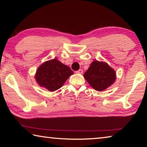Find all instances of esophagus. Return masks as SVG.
Returning <instances> with one entry per match:
<instances>
[{"label":"esophagus","mask_w":147,"mask_h":147,"mask_svg":"<svg viewBox=\"0 0 147 147\" xmlns=\"http://www.w3.org/2000/svg\"><path fill=\"white\" fill-rule=\"evenodd\" d=\"M76 73H77V74H82L83 73V70H82V69H79L78 71H76Z\"/></svg>","instance_id":"obj_1"}]
</instances>
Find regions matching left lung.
<instances>
[{
	"instance_id": "obj_1",
	"label": "left lung",
	"mask_w": 147,
	"mask_h": 147,
	"mask_svg": "<svg viewBox=\"0 0 147 147\" xmlns=\"http://www.w3.org/2000/svg\"><path fill=\"white\" fill-rule=\"evenodd\" d=\"M84 76L92 88L102 91L115 82L116 73L106 62L95 60L92 62Z\"/></svg>"
}]
</instances>
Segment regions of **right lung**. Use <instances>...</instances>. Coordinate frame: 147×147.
Instances as JSON below:
<instances>
[{"label": "right lung", "mask_w": 147, "mask_h": 147, "mask_svg": "<svg viewBox=\"0 0 147 147\" xmlns=\"http://www.w3.org/2000/svg\"><path fill=\"white\" fill-rule=\"evenodd\" d=\"M73 74V71L68 66L54 58L41 64L36 71L35 78L41 87L54 91L60 88Z\"/></svg>", "instance_id": "1"}]
</instances>
